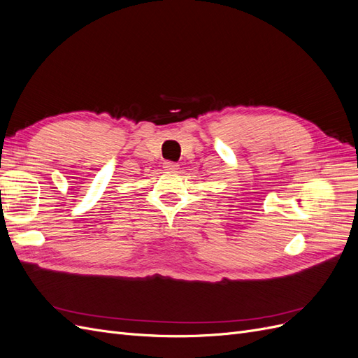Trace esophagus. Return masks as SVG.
I'll list each match as a JSON object with an SVG mask.
<instances>
[{
  "mask_svg": "<svg viewBox=\"0 0 358 358\" xmlns=\"http://www.w3.org/2000/svg\"><path fill=\"white\" fill-rule=\"evenodd\" d=\"M164 169L166 170H178L179 164H176V162H171V161H166L164 162Z\"/></svg>",
  "mask_w": 358,
  "mask_h": 358,
  "instance_id": "esophagus-1",
  "label": "esophagus"
}]
</instances>
